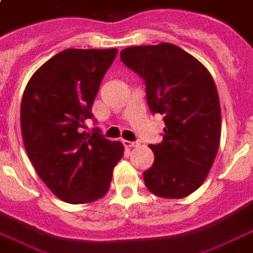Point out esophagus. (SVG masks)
I'll return each instance as SVG.
<instances>
[{
  "label": "esophagus",
  "mask_w": 253,
  "mask_h": 253,
  "mask_svg": "<svg viewBox=\"0 0 253 253\" xmlns=\"http://www.w3.org/2000/svg\"><path fill=\"white\" fill-rule=\"evenodd\" d=\"M123 144H125V147L127 148H134L136 146H139L138 142H130V140H123Z\"/></svg>",
  "instance_id": "1"
}]
</instances>
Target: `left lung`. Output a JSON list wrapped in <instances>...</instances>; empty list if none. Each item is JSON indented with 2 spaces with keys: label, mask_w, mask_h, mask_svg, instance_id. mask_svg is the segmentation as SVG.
<instances>
[{
  "label": "left lung",
  "mask_w": 253,
  "mask_h": 253,
  "mask_svg": "<svg viewBox=\"0 0 253 253\" xmlns=\"http://www.w3.org/2000/svg\"><path fill=\"white\" fill-rule=\"evenodd\" d=\"M121 59L146 84L147 105L163 115V140L150 144L154 163L144 184L166 199H182L207 178L219 144L221 113L210 71L195 57L172 43L131 46Z\"/></svg>",
  "instance_id": "1"
}]
</instances>
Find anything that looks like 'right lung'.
Masks as SVG:
<instances>
[{
  "label": "right lung",
  "mask_w": 253,
  "mask_h": 253,
  "mask_svg": "<svg viewBox=\"0 0 253 253\" xmlns=\"http://www.w3.org/2000/svg\"><path fill=\"white\" fill-rule=\"evenodd\" d=\"M117 49H66L33 74L21 102L28 157L54 195L71 204L95 202L109 191L123 157L121 142L88 134L84 121Z\"/></svg>",
  "instance_id": "right-lung-1"
}]
</instances>
